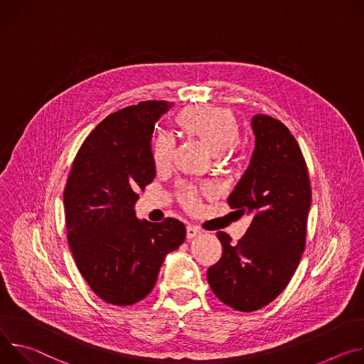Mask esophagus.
Listing matches in <instances>:
<instances>
[{"label":"esophagus","instance_id":"esophagus-1","mask_svg":"<svg viewBox=\"0 0 364 364\" xmlns=\"http://www.w3.org/2000/svg\"><path fill=\"white\" fill-rule=\"evenodd\" d=\"M198 234H200V231H199L196 227H192V225H188V227H186V237H188V238H193V237H196Z\"/></svg>","mask_w":364,"mask_h":364}]
</instances>
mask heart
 <instances>
[{
	"label": "heart",
	"instance_id": "heart-1",
	"mask_svg": "<svg viewBox=\"0 0 364 364\" xmlns=\"http://www.w3.org/2000/svg\"><path fill=\"white\" fill-rule=\"evenodd\" d=\"M175 124L183 136L195 139L214 156H221L240 143L237 117L232 111L225 108L210 105L189 107L176 115ZM172 153V140L166 136H157L151 143L154 168H168ZM178 198L183 207L193 210L198 207L199 189L191 183H182L178 189Z\"/></svg>",
	"mask_w": 364,
	"mask_h": 364
}]
</instances>
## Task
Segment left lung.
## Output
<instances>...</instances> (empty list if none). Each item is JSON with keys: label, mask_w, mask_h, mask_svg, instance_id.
I'll return each mask as SVG.
<instances>
[{"label": "left lung", "mask_w": 364, "mask_h": 364, "mask_svg": "<svg viewBox=\"0 0 364 364\" xmlns=\"http://www.w3.org/2000/svg\"><path fill=\"white\" fill-rule=\"evenodd\" d=\"M252 127L255 151L228 204L253 220L237 243L217 232L223 255L207 272L215 296L241 312L266 306L289 284L305 250L311 205L308 168L289 129L264 114L253 117Z\"/></svg>", "instance_id": "1"}]
</instances>
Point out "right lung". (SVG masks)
Listing matches in <instances>:
<instances>
[{
    "mask_svg": "<svg viewBox=\"0 0 364 364\" xmlns=\"http://www.w3.org/2000/svg\"><path fill=\"white\" fill-rule=\"evenodd\" d=\"M168 101H141L109 114L77 150L63 191L68 243L97 296L127 306L153 289L165 256L186 235L183 223L140 221L139 191L153 182L151 134Z\"/></svg>",
    "mask_w": 364,
    "mask_h": 364,
    "instance_id": "1",
    "label": "right lung"
}]
</instances>
